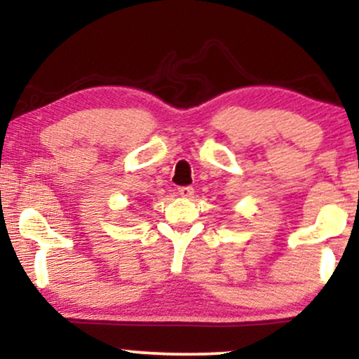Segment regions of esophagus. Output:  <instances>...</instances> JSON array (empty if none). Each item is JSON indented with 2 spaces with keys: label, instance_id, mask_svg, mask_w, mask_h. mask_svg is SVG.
<instances>
[{
  "label": "esophagus",
  "instance_id": "esophagus-1",
  "mask_svg": "<svg viewBox=\"0 0 359 359\" xmlns=\"http://www.w3.org/2000/svg\"><path fill=\"white\" fill-rule=\"evenodd\" d=\"M177 194H179L180 197H184V199H191V197L194 196V189L192 187H179V191H177Z\"/></svg>",
  "mask_w": 359,
  "mask_h": 359
}]
</instances>
